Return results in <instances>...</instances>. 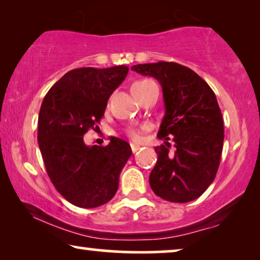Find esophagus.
Instances as JSON below:
<instances>
[{
    "label": "esophagus",
    "instance_id": "esophagus-1",
    "mask_svg": "<svg viewBox=\"0 0 260 260\" xmlns=\"http://www.w3.org/2000/svg\"><path fill=\"white\" fill-rule=\"evenodd\" d=\"M131 145V150H133V152L135 154V152H137L138 150H140L141 149V147L138 144H135V143H131L130 144Z\"/></svg>",
    "mask_w": 260,
    "mask_h": 260
}]
</instances>
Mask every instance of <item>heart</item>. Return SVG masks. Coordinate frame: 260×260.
Segmentation results:
<instances>
[{"mask_svg":"<svg viewBox=\"0 0 260 260\" xmlns=\"http://www.w3.org/2000/svg\"><path fill=\"white\" fill-rule=\"evenodd\" d=\"M143 81H145V80H142V81H137V83H135L133 86H135V85H138V84H141V83H143ZM149 126L148 124H144V125H142L141 127H133V129H129L127 130V135H129V137L131 138V140H134V141H141L142 140V136H143V131H145V130H148L149 129Z\"/></svg>","mask_w":260,"mask_h":260,"instance_id":"b5f03b06","label":"heart"}]
</instances>
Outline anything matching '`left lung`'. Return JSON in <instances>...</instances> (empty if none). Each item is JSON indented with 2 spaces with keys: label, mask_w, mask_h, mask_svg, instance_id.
I'll return each instance as SVG.
<instances>
[{
  "label": "left lung",
  "mask_w": 260,
  "mask_h": 260,
  "mask_svg": "<svg viewBox=\"0 0 260 260\" xmlns=\"http://www.w3.org/2000/svg\"><path fill=\"white\" fill-rule=\"evenodd\" d=\"M131 70L156 78L165 99L157 137L166 142L155 148L158 158L149 176L151 189L170 202L193 201L214 181L221 158L225 134L214 92L193 70L176 62L140 63Z\"/></svg>",
  "instance_id": "1"
}]
</instances>
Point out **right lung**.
Masks as SVG:
<instances>
[{
  "label": "right lung",
  "mask_w": 260,
  "mask_h": 260,
  "mask_svg": "<svg viewBox=\"0 0 260 260\" xmlns=\"http://www.w3.org/2000/svg\"><path fill=\"white\" fill-rule=\"evenodd\" d=\"M129 67H83L67 72L45 95L39 113L38 142L55 189L71 204L94 208L118 189L119 174L133 154L117 137L105 147L84 143V135L104 116L112 92Z\"/></svg>",
  "instance_id": "1"
}]
</instances>
